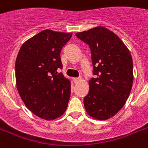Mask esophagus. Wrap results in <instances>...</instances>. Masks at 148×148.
<instances>
[{
  "mask_svg": "<svg viewBox=\"0 0 148 148\" xmlns=\"http://www.w3.org/2000/svg\"><path fill=\"white\" fill-rule=\"evenodd\" d=\"M73 80H74V83H78V82H80L81 81V77H74Z\"/></svg>",
  "mask_w": 148,
  "mask_h": 148,
  "instance_id": "esophagus-1",
  "label": "esophagus"
}]
</instances>
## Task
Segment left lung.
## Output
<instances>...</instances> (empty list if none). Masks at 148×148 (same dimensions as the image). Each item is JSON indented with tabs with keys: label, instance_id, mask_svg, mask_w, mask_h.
I'll list each match as a JSON object with an SVG mask.
<instances>
[{
	"label": "left lung",
	"instance_id": "obj_1",
	"mask_svg": "<svg viewBox=\"0 0 148 148\" xmlns=\"http://www.w3.org/2000/svg\"><path fill=\"white\" fill-rule=\"evenodd\" d=\"M89 45L93 73L89 91L84 98L88 115L104 121L114 117L126 103L134 81L133 60L130 51L118 36L104 27L77 33Z\"/></svg>",
	"mask_w": 148,
	"mask_h": 148
}]
</instances>
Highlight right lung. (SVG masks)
<instances>
[{"mask_svg":"<svg viewBox=\"0 0 148 148\" xmlns=\"http://www.w3.org/2000/svg\"><path fill=\"white\" fill-rule=\"evenodd\" d=\"M72 33L45 30L22 45L15 63L17 91L25 106L42 119H57L65 112L71 81L62 69L60 51Z\"/></svg>","mask_w":148,"mask_h":148,"instance_id":"obj_1","label":"right lung"}]
</instances>
